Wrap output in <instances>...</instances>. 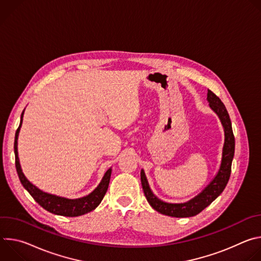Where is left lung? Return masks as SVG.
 <instances>
[{
	"mask_svg": "<svg viewBox=\"0 0 261 261\" xmlns=\"http://www.w3.org/2000/svg\"><path fill=\"white\" fill-rule=\"evenodd\" d=\"M207 101L210 107L215 111L219 117L223 128H224V145H223L222 160L219 171L214 179L206 186V187L200 192L197 196L191 200L184 203H168L160 200L152 192L150 186H148L145 173L143 169L140 172V179L143 193L147 202L157 212L175 218H186L193 217L203 211L207 205H210L222 192L225 189L226 185L229 180L231 173V163L234 156V135L232 132L231 121L225 105L223 104L221 99L216 96L212 91L207 90Z\"/></svg>",
	"mask_w": 261,
	"mask_h": 261,
	"instance_id": "left-lung-1",
	"label": "left lung"
}]
</instances>
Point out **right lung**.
I'll return each instance as SVG.
<instances>
[{
  "mask_svg": "<svg viewBox=\"0 0 261 261\" xmlns=\"http://www.w3.org/2000/svg\"><path fill=\"white\" fill-rule=\"evenodd\" d=\"M22 116H23V111L21 114L19 127L17 128L16 133H15L14 154H15L16 171H17L18 177L20 179V182L23 186V188L31 194V196L35 199L36 202H38L44 210H46L53 214H56V215L65 216V217H77V216L85 215V214L95 210L100 204V202L102 201V199L107 191L109 180H110V175H111V168H109L105 172L98 187L92 193H90L89 195L82 197V198L68 199V198L56 196V195L48 194V193L41 191L40 189L37 188L36 186H34L32 182H30L28 180V178L24 176V174L21 170L20 164H19L18 152H17V138H18L19 129H20L21 123H22Z\"/></svg>",
  "mask_w": 261,
  "mask_h": 261,
  "instance_id": "1",
  "label": "right lung"
}]
</instances>
